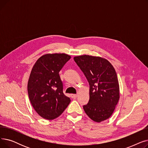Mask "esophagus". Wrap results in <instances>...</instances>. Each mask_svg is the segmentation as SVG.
<instances>
[{
    "mask_svg": "<svg viewBox=\"0 0 148 148\" xmlns=\"http://www.w3.org/2000/svg\"><path fill=\"white\" fill-rule=\"evenodd\" d=\"M71 98H72L73 99H75V98H77V94H71Z\"/></svg>",
    "mask_w": 148,
    "mask_h": 148,
    "instance_id": "obj_1",
    "label": "esophagus"
}]
</instances>
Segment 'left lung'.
I'll list each match as a JSON object with an SVG mask.
<instances>
[{
    "label": "left lung",
    "instance_id": "left-lung-1",
    "mask_svg": "<svg viewBox=\"0 0 148 148\" xmlns=\"http://www.w3.org/2000/svg\"><path fill=\"white\" fill-rule=\"evenodd\" d=\"M89 84V100L83 109L89 117L100 122L109 118L119 99L117 74L107 59L89 55L74 58Z\"/></svg>",
    "mask_w": 148,
    "mask_h": 148
}]
</instances>
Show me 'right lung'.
Returning <instances> with one entry per match:
<instances>
[{
  "label": "right lung",
  "instance_id": "right-lung-1",
  "mask_svg": "<svg viewBox=\"0 0 148 148\" xmlns=\"http://www.w3.org/2000/svg\"><path fill=\"white\" fill-rule=\"evenodd\" d=\"M70 59L64 53L47 54L37 60L31 71L27 83L29 98L36 113L45 119L58 118L71 101L64 94L59 74Z\"/></svg>",
  "mask_w": 148,
  "mask_h": 148
}]
</instances>
